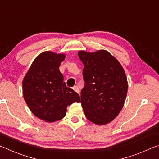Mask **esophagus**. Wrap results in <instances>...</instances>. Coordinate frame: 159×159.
Masks as SVG:
<instances>
[{
  "label": "esophagus",
  "instance_id": "obj_1",
  "mask_svg": "<svg viewBox=\"0 0 159 159\" xmlns=\"http://www.w3.org/2000/svg\"><path fill=\"white\" fill-rule=\"evenodd\" d=\"M73 90L75 91V92H76L77 93L79 94L80 89L79 88V87H78V86H74V87L73 88Z\"/></svg>",
  "mask_w": 159,
  "mask_h": 159
}]
</instances>
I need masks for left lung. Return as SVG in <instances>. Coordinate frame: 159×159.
<instances>
[{
    "label": "left lung",
    "instance_id": "1",
    "mask_svg": "<svg viewBox=\"0 0 159 159\" xmlns=\"http://www.w3.org/2000/svg\"><path fill=\"white\" fill-rule=\"evenodd\" d=\"M84 65L85 85L80 103L86 118L97 125L111 122L121 111L128 93V80L121 64L108 51L78 52Z\"/></svg>",
    "mask_w": 159,
    "mask_h": 159
}]
</instances>
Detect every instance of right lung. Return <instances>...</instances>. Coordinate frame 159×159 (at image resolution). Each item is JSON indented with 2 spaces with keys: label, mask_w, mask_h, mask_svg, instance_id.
<instances>
[{
  "label": "right lung",
  "mask_w": 159,
  "mask_h": 159,
  "mask_svg": "<svg viewBox=\"0 0 159 159\" xmlns=\"http://www.w3.org/2000/svg\"><path fill=\"white\" fill-rule=\"evenodd\" d=\"M64 54L45 51L35 58L22 81L24 99L37 118L45 122H55L66 116V108L80 97L66 87L60 65Z\"/></svg>",
  "instance_id": "obj_1"
}]
</instances>
